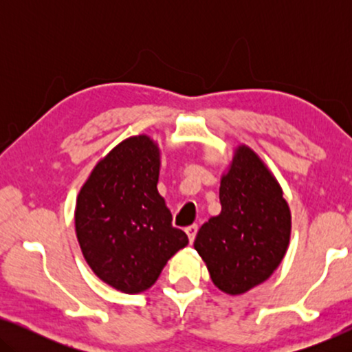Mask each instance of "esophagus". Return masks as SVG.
I'll return each instance as SVG.
<instances>
[{"label": "esophagus", "instance_id": "1", "mask_svg": "<svg viewBox=\"0 0 352 352\" xmlns=\"http://www.w3.org/2000/svg\"><path fill=\"white\" fill-rule=\"evenodd\" d=\"M197 230H199V226H197V224H192V226H189V228H186V234H187V237H189L190 243L194 242V239H195V235H197Z\"/></svg>", "mask_w": 352, "mask_h": 352}]
</instances>
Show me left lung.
<instances>
[{
    "mask_svg": "<svg viewBox=\"0 0 352 352\" xmlns=\"http://www.w3.org/2000/svg\"><path fill=\"white\" fill-rule=\"evenodd\" d=\"M221 213L201 226L194 248L221 292L242 295L266 282L285 256L292 213L282 187L258 153L235 148L221 177Z\"/></svg>",
    "mask_w": 352,
    "mask_h": 352,
    "instance_id": "1",
    "label": "left lung"
}]
</instances>
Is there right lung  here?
<instances>
[{
  "instance_id": "1",
  "label": "right lung",
  "mask_w": 352,
  "mask_h": 352,
  "mask_svg": "<svg viewBox=\"0 0 352 352\" xmlns=\"http://www.w3.org/2000/svg\"><path fill=\"white\" fill-rule=\"evenodd\" d=\"M158 175L160 148L139 134L115 146L76 197L75 232L86 263L100 280L129 295L151 288L168 259L189 243L173 228Z\"/></svg>"
}]
</instances>
